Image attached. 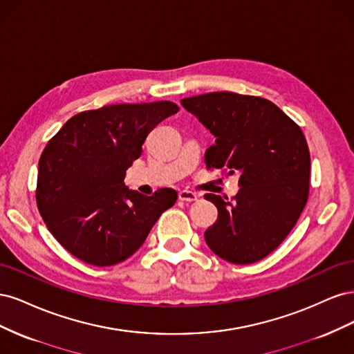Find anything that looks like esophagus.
I'll list each match as a JSON object with an SVG mask.
<instances>
[{
  "label": "esophagus",
  "instance_id": "esophagus-1",
  "mask_svg": "<svg viewBox=\"0 0 354 354\" xmlns=\"http://www.w3.org/2000/svg\"><path fill=\"white\" fill-rule=\"evenodd\" d=\"M198 195L194 194V192H189V190H181L178 192V199L183 201V202H195L198 201Z\"/></svg>",
  "mask_w": 354,
  "mask_h": 354
}]
</instances>
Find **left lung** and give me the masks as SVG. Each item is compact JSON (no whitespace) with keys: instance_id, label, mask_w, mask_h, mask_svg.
Returning <instances> with one entry per match:
<instances>
[{"instance_id":"8db88e82","label":"left lung","mask_w":354,"mask_h":354,"mask_svg":"<svg viewBox=\"0 0 354 354\" xmlns=\"http://www.w3.org/2000/svg\"><path fill=\"white\" fill-rule=\"evenodd\" d=\"M181 106L216 137L207 165L239 176L232 201L205 195L218 209L205 230L207 245L233 264L264 259L292 230L308 198L310 153L301 128L254 95L217 91L183 99Z\"/></svg>"}]
</instances>
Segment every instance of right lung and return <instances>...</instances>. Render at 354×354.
<instances>
[{
  "instance_id": "obj_1",
  "label": "right lung",
  "mask_w": 354,
  "mask_h": 354,
  "mask_svg": "<svg viewBox=\"0 0 354 354\" xmlns=\"http://www.w3.org/2000/svg\"><path fill=\"white\" fill-rule=\"evenodd\" d=\"M178 112L173 102L112 104L72 116L38 164L37 203L48 230L81 261L113 266L131 257L177 192L152 196L124 185L147 134Z\"/></svg>"
}]
</instances>
